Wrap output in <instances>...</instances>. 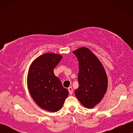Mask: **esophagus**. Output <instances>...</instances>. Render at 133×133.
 <instances>
[{
  "instance_id": "esophagus-1",
  "label": "esophagus",
  "mask_w": 133,
  "mask_h": 133,
  "mask_svg": "<svg viewBox=\"0 0 133 133\" xmlns=\"http://www.w3.org/2000/svg\"><path fill=\"white\" fill-rule=\"evenodd\" d=\"M68 91H69V93H70V94H72V93H73V89H72L71 87H70L68 88Z\"/></svg>"
}]
</instances>
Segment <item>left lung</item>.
<instances>
[{
	"label": "left lung",
	"mask_w": 133,
	"mask_h": 133,
	"mask_svg": "<svg viewBox=\"0 0 133 133\" xmlns=\"http://www.w3.org/2000/svg\"><path fill=\"white\" fill-rule=\"evenodd\" d=\"M79 61V87L74 91L82 104L92 108L104 96L108 77L103 65L90 49L82 47L74 51Z\"/></svg>",
	"instance_id": "1"
}]
</instances>
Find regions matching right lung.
Wrapping results in <instances>:
<instances>
[{
  "instance_id": "obj_1",
  "label": "right lung",
  "mask_w": 133,
  "mask_h": 133,
  "mask_svg": "<svg viewBox=\"0 0 133 133\" xmlns=\"http://www.w3.org/2000/svg\"><path fill=\"white\" fill-rule=\"evenodd\" d=\"M62 59L55 53H45L34 60L29 68L27 83L34 102L41 108L56 112L62 107L68 91L54 75V68Z\"/></svg>"
}]
</instances>
